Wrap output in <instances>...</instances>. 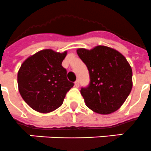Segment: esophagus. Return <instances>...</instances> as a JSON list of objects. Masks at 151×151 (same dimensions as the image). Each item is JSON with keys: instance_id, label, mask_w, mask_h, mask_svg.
Instances as JSON below:
<instances>
[{"instance_id": "obj_1", "label": "esophagus", "mask_w": 151, "mask_h": 151, "mask_svg": "<svg viewBox=\"0 0 151 151\" xmlns=\"http://www.w3.org/2000/svg\"><path fill=\"white\" fill-rule=\"evenodd\" d=\"M75 86H76V87H79V81L78 80V79H77L76 81L75 82Z\"/></svg>"}]
</instances>
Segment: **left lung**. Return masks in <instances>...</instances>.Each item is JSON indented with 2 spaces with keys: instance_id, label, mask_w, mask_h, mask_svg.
<instances>
[{
  "instance_id": "1",
  "label": "left lung",
  "mask_w": 151,
  "mask_h": 151,
  "mask_svg": "<svg viewBox=\"0 0 151 151\" xmlns=\"http://www.w3.org/2000/svg\"><path fill=\"white\" fill-rule=\"evenodd\" d=\"M76 52L90 74V84L80 90L86 105L101 114L117 111L132 87V71L126 58L106 46L79 48Z\"/></svg>"
}]
</instances>
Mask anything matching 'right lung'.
I'll use <instances>...</instances> for the list:
<instances>
[{
    "instance_id": "right-lung-1",
    "label": "right lung",
    "mask_w": 151,
    "mask_h": 151,
    "mask_svg": "<svg viewBox=\"0 0 151 151\" xmlns=\"http://www.w3.org/2000/svg\"><path fill=\"white\" fill-rule=\"evenodd\" d=\"M67 51L42 50L29 57L18 72V86L22 97L30 108L40 113L58 108L74 83L67 79L61 63Z\"/></svg>"
}]
</instances>
